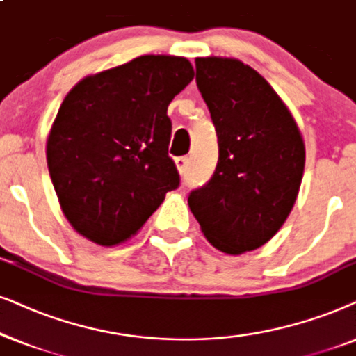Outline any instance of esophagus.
<instances>
[{"label":"esophagus","mask_w":356,"mask_h":356,"mask_svg":"<svg viewBox=\"0 0 356 356\" xmlns=\"http://www.w3.org/2000/svg\"><path fill=\"white\" fill-rule=\"evenodd\" d=\"M175 168H177L179 174H186L188 168V159L187 158H177L175 159Z\"/></svg>","instance_id":"obj_1"}]
</instances>
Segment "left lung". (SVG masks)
Wrapping results in <instances>:
<instances>
[{
  "label": "left lung",
  "mask_w": 356,
  "mask_h": 356,
  "mask_svg": "<svg viewBox=\"0 0 356 356\" xmlns=\"http://www.w3.org/2000/svg\"><path fill=\"white\" fill-rule=\"evenodd\" d=\"M195 66L220 156L188 207L213 248L239 255L268 243L286 221L305 172V140L286 104L249 65L198 56Z\"/></svg>",
  "instance_id": "obj_1"
}]
</instances>
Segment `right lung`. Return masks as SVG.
<instances>
[{"label": "right lung", "instance_id": "obj_1", "mask_svg": "<svg viewBox=\"0 0 356 356\" xmlns=\"http://www.w3.org/2000/svg\"><path fill=\"white\" fill-rule=\"evenodd\" d=\"M192 79L184 56L141 55L66 94L47 138V165L76 233L104 248L125 243L179 187L168 106Z\"/></svg>", "mask_w": 356, "mask_h": 356}]
</instances>
